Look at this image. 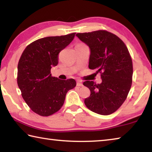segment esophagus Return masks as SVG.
<instances>
[{"label":"esophagus","instance_id":"34e87169","mask_svg":"<svg viewBox=\"0 0 152 152\" xmlns=\"http://www.w3.org/2000/svg\"><path fill=\"white\" fill-rule=\"evenodd\" d=\"M76 85L78 86H83V84H82V81H80V80H78L77 81V83H76Z\"/></svg>","mask_w":152,"mask_h":152}]
</instances>
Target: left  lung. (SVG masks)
<instances>
[{
    "instance_id": "obj_1",
    "label": "left lung",
    "mask_w": 152,
    "mask_h": 152,
    "mask_svg": "<svg viewBox=\"0 0 152 152\" xmlns=\"http://www.w3.org/2000/svg\"><path fill=\"white\" fill-rule=\"evenodd\" d=\"M76 36L90 48L88 67L101 73L102 82L85 81L91 91L84 103L92 112L102 115L112 114L121 106L132 84L133 64L128 49L113 33L99 30Z\"/></svg>"
}]
</instances>
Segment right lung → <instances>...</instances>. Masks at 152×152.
<instances>
[{
  "mask_svg": "<svg viewBox=\"0 0 152 152\" xmlns=\"http://www.w3.org/2000/svg\"><path fill=\"white\" fill-rule=\"evenodd\" d=\"M76 33L47 37L31 43L23 52L17 67V84L24 101L33 112L50 116L63 106L74 79L51 76V68L58 64L59 53L74 39Z\"/></svg>",
  "mask_w": 152,
  "mask_h": 152,
  "instance_id": "add662e5",
  "label": "right lung"
}]
</instances>
